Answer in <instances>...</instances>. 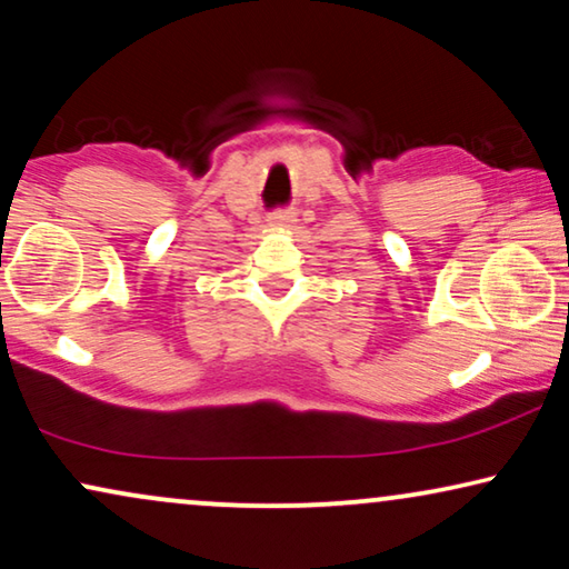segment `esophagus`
<instances>
[{
	"label": "esophagus",
	"mask_w": 569,
	"mask_h": 569,
	"mask_svg": "<svg viewBox=\"0 0 569 569\" xmlns=\"http://www.w3.org/2000/svg\"><path fill=\"white\" fill-rule=\"evenodd\" d=\"M295 222H298V217H295V212H290V209H282V212H274L269 217V224L277 230H290L295 228Z\"/></svg>",
	"instance_id": "34e87169"
}]
</instances>
